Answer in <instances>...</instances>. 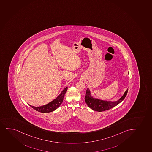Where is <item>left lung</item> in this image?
<instances>
[{
	"label": "left lung",
	"instance_id": "obj_1",
	"mask_svg": "<svg viewBox=\"0 0 152 152\" xmlns=\"http://www.w3.org/2000/svg\"><path fill=\"white\" fill-rule=\"evenodd\" d=\"M128 88L124 93L123 96H122L117 101H104V100L93 97L91 91L89 90V88H88L86 92L85 102L87 106L94 111L102 112V111L108 110L118 105L122 101H123V99H124L128 92Z\"/></svg>",
	"mask_w": 152,
	"mask_h": 152
}]
</instances>
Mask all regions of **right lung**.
I'll return each mask as SVG.
<instances>
[{
  "instance_id": "add662e5",
  "label": "right lung",
  "mask_w": 152,
  "mask_h": 152,
  "mask_svg": "<svg viewBox=\"0 0 152 152\" xmlns=\"http://www.w3.org/2000/svg\"><path fill=\"white\" fill-rule=\"evenodd\" d=\"M67 89L68 87L65 88L57 97L47 104L39 107H34L31 106L30 104H29V106L33 108L34 110H35L36 111H38L39 112L50 113L54 111L57 109L61 104Z\"/></svg>"
}]
</instances>
